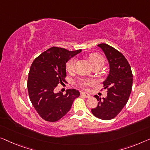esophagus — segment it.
<instances>
[{"label": "esophagus", "mask_w": 150, "mask_h": 150, "mask_svg": "<svg viewBox=\"0 0 150 150\" xmlns=\"http://www.w3.org/2000/svg\"><path fill=\"white\" fill-rule=\"evenodd\" d=\"M81 96H83L86 97V98H90V97H91V96L89 95V93H88L82 92V93H81Z\"/></svg>", "instance_id": "34e87169"}]
</instances>
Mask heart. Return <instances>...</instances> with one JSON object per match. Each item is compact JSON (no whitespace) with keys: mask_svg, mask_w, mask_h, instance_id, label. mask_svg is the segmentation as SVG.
I'll list each match as a JSON object with an SVG mask.
<instances>
[{"mask_svg":"<svg viewBox=\"0 0 150 150\" xmlns=\"http://www.w3.org/2000/svg\"><path fill=\"white\" fill-rule=\"evenodd\" d=\"M89 59L91 63L92 64V65H95V64H102L103 65L104 60V58L102 57L101 55L98 54H91L89 57ZM76 64V59L75 58H72L69 61L67 62L66 64V69L67 71L69 73H71L74 70ZM96 83V81L93 79H80L78 81V86L83 89H86L88 86H93Z\"/></svg>","mask_w":150,"mask_h":150,"instance_id":"obj_1","label":"heart"}]
</instances>
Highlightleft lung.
<instances>
[{
	"instance_id": "left-lung-1",
	"label": "left lung",
	"mask_w": 150,
	"mask_h": 150,
	"mask_svg": "<svg viewBox=\"0 0 150 150\" xmlns=\"http://www.w3.org/2000/svg\"><path fill=\"white\" fill-rule=\"evenodd\" d=\"M98 46L108 59L110 72L103 82L104 88L108 89L107 96L102 100L94 96L98 106L91 109V112L100 119L110 120L117 117L128 101L132 89L133 74L130 64L122 53L106 44Z\"/></svg>"
}]
</instances>
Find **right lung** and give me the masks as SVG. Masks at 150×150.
<instances>
[{
	"label": "right lung",
	"instance_id": "obj_1",
	"mask_svg": "<svg viewBox=\"0 0 150 150\" xmlns=\"http://www.w3.org/2000/svg\"><path fill=\"white\" fill-rule=\"evenodd\" d=\"M81 52L54 46L35 58L31 65L28 79L29 97L38 115L46 121L61 119L79 96V91L75 89H67L66 94L55 93L54 89L66 81V62Z\"/></svg>",
	"mask_w": 150,
	"mask_h": 150
}]
</instances>
